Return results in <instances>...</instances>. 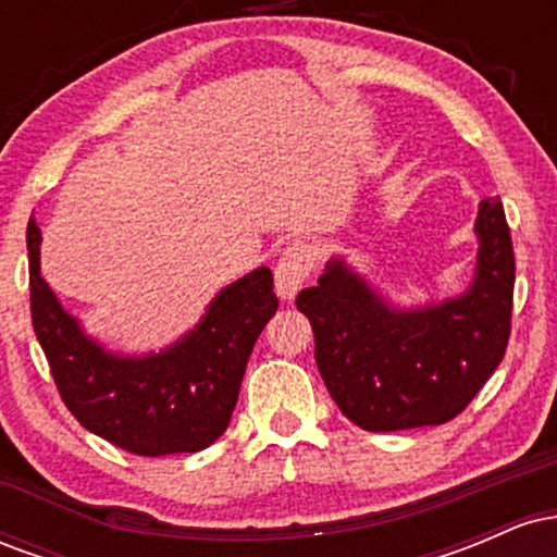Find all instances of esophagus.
Masks as SVG:
<instances>
[{
	"instance_id": "34e87169",
	"label": "esophagus",
	"mask_w": 557,
	"mask_h": 557,
	"mask_svg": "<svg viewBox=\"0 0 557 557\" xmlns=\"http://www.w3.org/2000/svg\"><path fill=\"white\" fill-rule=\"evenodd\" d=\"M317 253L311 251V246H304V243H293L283 251L277 267H274V290L283 300H293L300 285L309 280V274L314 272Z\"/></svg>"
}]
</instances>
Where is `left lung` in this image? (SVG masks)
<instances>
[{
  "mask_svg": "<svg viewBox=\"0 0 557 557\" xmlns=\"http://www.w3.org/2000/svg\"><path fill=\"white\" fill-rule=\"evenodd\" d=\"M476 270L458 296L398 306L332 257L296 306L314 330L332 400L367 432L437 426L469 406L503 361L516 261L500 196L479 203Z\"/></svg>",
  "mask_w": 557,
  "mask_h": 557,
  "instance_id": "left-lung-1",
  "label": "left lung"
}]
</instances>
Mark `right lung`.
<instances>
[{
    "label": "right lung",
    "instance_id": "1",
    "mask_svg": "<svg viewBox=\"0 0 557 557\" xmlns=\"http://www.w3.org/2000/svg\"><path fill=\"white\" fill-rule=\"evenodd\" d=\"M30 319L62 400L88 432L136 456L198 453L227 430L253 343L277 311L270 267L222 287L207 314L162 350L127 356L88 335L41 277L28 222Z\"/></svg>",
    "mask_w": 557,
    "mask_h": 557
}]
</instances>
